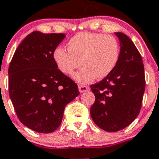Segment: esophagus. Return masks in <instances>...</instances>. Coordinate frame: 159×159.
Masks as SVG:
<instances>
[{
	"mask_svg": "<svg viewBox=\"0 0 159 159\" xmlns=\"http://www.w3.org/2000/svg\"><path fill=\"white\" fill-rule=\"evenodd\" d=\"M78 89H79L80 93H84L89 89V87L86 86V85H78Z\"/></svg>",
	"mask_w": 159,
	"mask_h": 159,
	"instance_id": "esophagus-1",
	"label": "esophagus"
}]
</instances>
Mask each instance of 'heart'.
<instances>
[{
    "label": "heart",
    "mask_w": 159,
    "mask_h": 159,
    "mask_svg": "<svg viewBox=\"0 0 159 159\" xmlns=\"http://www.w3.org/2000/svg\"><path fill=\"white\" fill-rule=\"evenodd\" d=\"M67 50L55 48L53 59L58 69L70 75L81 66H84L74 75L80 84H88L94 79H104L115 70L120 58V46L112 35L81 32L74 35L67 43Z\"/></svg>",
    "instance_id": "b5f03b06"
}]
</instances>
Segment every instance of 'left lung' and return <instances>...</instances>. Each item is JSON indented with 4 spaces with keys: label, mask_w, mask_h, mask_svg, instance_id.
<instances>
[{
    "label": "left lung",
    "mask_w": 159,
    "mask_h": 159,
    "mask_svg": "<svg viewBox=\"0 0 159 159\" xmlns=\"http://www.w3.org/2000/svg\"><path fill=\"white\" fill-rule=\"evenodd\" d=\"M115 35L120 45L118 63L109 76L90 85L96 97L90 115L100 128L108 132L124 129L135 120L146 85L142 57L136 47L125 34Z\"/></svg>",
    "instance_id": "obj_1"
}]
</instances>
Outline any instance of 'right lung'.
<instances>
[{
  "label": "right lung",
  "mask_w": 159,
  "mask_h": 159,
  "mask_svg": "<svg viewBox=\"0 0 159 159\" xmlns=\"http://www.w3.org/2000/svg\"><path fill=\"white\" fill-rule=\"evenodd\" d=\"M65 37L31 32L16 50L8 67V92L17 117L36 132L55 131L66 105L80 93L78 85L53 59V52Z\"/></svg>",
  "instance_id": "obj_1"
}]
</instances>
